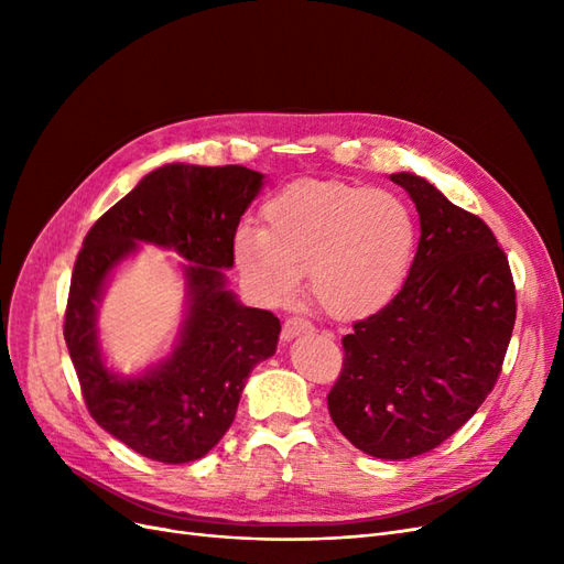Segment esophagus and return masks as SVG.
Listing matches in <instances>:
<instances>
[{"label": "esophagus", "mask_w": 564, "mask_h": 564, "mask_svg": "<svg viewBox=\"0 0 564 564\" xmlns=\"http://www.w3.org/2000/svg\"><path fill=\"white\" fill-rule=\"evenodd\" d=\"M311 332H313V324L308 319H303V317H289L282 324V338L284 340H292L301 334H311Z\"/></svg>", "instance_id": "esophagus-1"}]
</instances>
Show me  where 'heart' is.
<instances>
[{"label":"heart","instance_id":"b5f03b06","mask_svg":"<svg viewBox=\"0 0 564 564\" xmlns=\"http://www.w3.org/2000/svg\"><path fill=\"white\" fill-rule=\"evenodd\" d=\"M263 228H240L232 259L256 294L280 303L308 270L313 296L340 322L377 315L412 268L419 226L409 204L344 181H296L261 209Z\"/></svg>","mask_w":564,"mask_h":564}]
</instances>
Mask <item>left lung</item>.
Masks as SVG:
<instances>
[{
  "label": "left lung",
  "instance_id": "1",
  "mask_svg": "<svg viewBox=\"0 0 564 564\" xmlns=\"http://www.w3.org/2000/svg\"><path fill=\"white\" fill-rule=\"evenodd\" d=\"M421 237L404 286L344 336L327 395L336 429L383 460L442 445L497 383L516 324V286L497 237L433 183L400 172Z\"/></svg>",
  "mask_w": 564,
  "mask_h": 564
}]
</instances>
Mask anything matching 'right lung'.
<instances>
[{
	"label": "right lung",
	"instance_id": "1",
	"mask_svg": "<svg viewBox=\"0 0 564 564\" xmlns=\"http://www.w3.org/2000/svg\"><path fill=\"white\" fill-rule=\"evenodd\" d=\"M247 166L164 164L100 216L73 270L65 344L91 416L127 447L162 464L202 458L226 435L249 371L275 355L280 319L228 289L232 237L261 193ZM155 243L178 252L186 313L173 350L122 378L105 362L97 308L116 268Z\"/></svg>",
	"mask_w": 564,
	"mask_h": 564
}]
</instances>
